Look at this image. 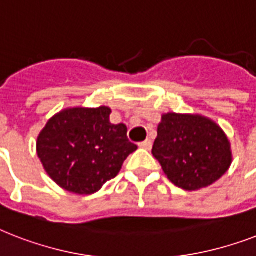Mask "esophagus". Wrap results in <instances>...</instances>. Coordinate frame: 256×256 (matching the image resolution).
<instances>
[{"label": "esophagus", "instance_id": "esophagus-1", "mask_svg": "<svg viewBox=\"0 0 256 256\" xmlns=\"http://www.w3.org/2000/svg\"><path fill=\"white\" fill-rule=\"evenodd\" d=\"M140 148H146V150H150V148H152V140H144V142H140Z\"/></svg>", "mask_w": 256, "mask_h": 256}]
</instances>
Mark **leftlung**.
Listing matches in <instances>:
<instances>
[{
  "instance_id": "1",
  "label": "left lung",
  "mask_w": 256,
  "mask_h": 256,
  "mask_svg": "<svg viewBox=\"0 0 256 256\" xmlns=\"http://www.w3.org/2000/svg\"><path fill=\"white\" fill-rule=\"evenodd\" d=\"M152 152L171 182L187 191L211 186L232 162L226 132L199 114H164Z\"/></svg>"
}]
</instances>
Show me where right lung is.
<instances>
[{
    "mask_svg": "<svg viewBox=\"0 0 256 256\" xmlns=\"http://www.w3.org/2000/svg\"><path fill=\"white\" fill-rule=\"evenodd\" d=\"M110 114L108 106L68 108L48 120L37 138V156L58 186L94 194L138 148L128 140L126 124H112Z\"/></svg>",
    "mask_w": 256,
    "mask_h": 256,
    "instance_id": "obj_1",
    "label": "right lung"
}]
</instances>
